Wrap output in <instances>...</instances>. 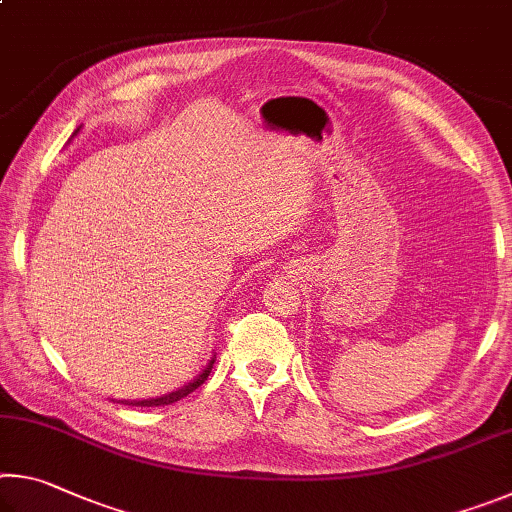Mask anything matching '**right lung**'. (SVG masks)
<instances>
[{"label":"right lung","mask_w":512,"mask_h":512,"mask_svg":"<svg viewBox=\"0 0 512 512\" xmlns=\"http://www.w3.org/2000/svg\"><path fill=\"white\" fill-rule=\"evenodd\" d=\"M81 131V126L76 128L74 131V135ZM72 135V137H74ZM214 359H216V354L214 357L207 361V366L201 370V375H196L192 381H189V384H185V386H180V388H176V391H171V393H167V395H160V397H149V400H119L121 404H128V406H164V404H173V402H178V400H183V397H187L189 393H194L198 386L203 384V381L207 379V375H210V370H212V366H214Z\"/></svg>","instance_id":"obj_1"}]
</instances>
